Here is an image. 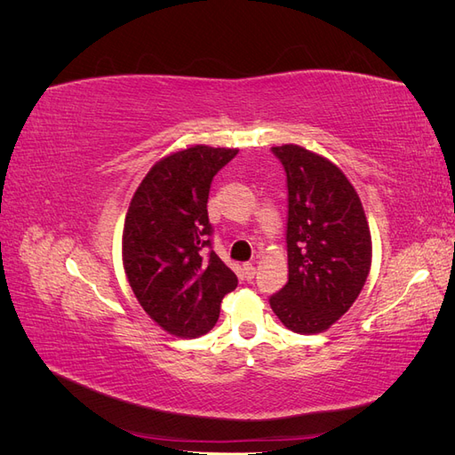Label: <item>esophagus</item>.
<instances>
[{"label": "esophagus", "instance_id": "esophagus-1", "mask_svg": "<svg viewBox=\"0 0 455 455\" xmlns=\"http://www.w3.org/2000/svg\"><path fill=\"white\" fill-rule=\"evenodd\" d=\"M243 275H244L246 281H252L254 275H256V267L252 264H244L243 266Z\"/></svg>", "mask_w": 455, "mask_h": 455}]
</instances>
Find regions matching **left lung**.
<instances>
[{
    "mask_svg": "<svg viewBox=\"0 0 455 455\" xmlns=\"http://www.w3.org/2000/svg\"><path fill=\"white\" fill-rule=\"evenodd\" d=\"M288 188V283L269 298L279 321L298 334H319L359 298L371 266L363 203L339 167L313 151L271 148Z\"/></svg>",
    "mask_w": 455,
    "mask_h": 455,
    "instance_id": "left-lung-1",
    "label": "left lung"
}]
</instances>
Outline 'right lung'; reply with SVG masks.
I'll return each instance as SVG.
<instances>
[{
    "label": "right lung",
    "mask_w": 455,
    "mask_h": 455,
    "mask_svg": "<svg viewBox=\"0 0 455 455\" xmlns=\"http://www.w3.org/2000/svg\"><path fill=\"white\" fill-rule=\"evenodd\" d=\"M239 149L189 146L159 159L134 191L123 228V267L142 309L178 338H199L237 277L211 249L206 212L214 174Z\"/></svg>",
    "instance_id": "right-lung-1"
}]
</instances>
